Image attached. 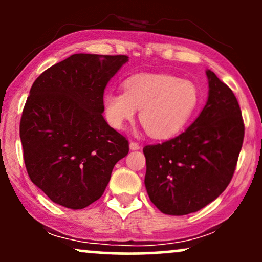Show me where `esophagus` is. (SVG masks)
Instances as JSON below:
<instances>
[{
  "mask_svg": "<svg viewBox=\"0 0 262 262\" xmlns=\"http://www.w3.org/2000/svg\"><path fill=\"white\" fill-rule=\"evenodd\" d=\"M129 148H130V150H139L140 145H139V143H137V141L132 140L130 143H129Z\"/></svg>",
  "mask_w": 262,
  "mask_h": 262,
  "instance_id": "obj_1",
  "label": "esophagus"
}]
</instances>
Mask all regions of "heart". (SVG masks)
<instances>
[{"mask_svg":"<svg viewBox=\"0 0 262 262\" xmlns=\"http://www.w3.org/2000/svg\"><path fill=\"white\" fill-rule=\"evenodd\" d=\"M123 89L124 92L104 93L103 112L108 124L123 129L140 110L141 124L156 138H166L181 130L200 104L197 86L172 75H134L124 81Z\"/></svg>","mask_w":262,"mask_h":262,"instance_id":"b5f03b06","label":"heart"}]
</instances>
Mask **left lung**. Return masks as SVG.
<instances>
[{
  "label": "left lung",
  "mask_w": 262,
  "mask_h": 262,
  "mask_svg": "<svg viewBox=\"0 0 262 262\" xmlns=\"http://www.w3.org/2000/svg\"><path fill=\"white\" fill-rule=\"evenodd\" d=\"M208 100L189 127L172 139L144 146L145 187L156 208L185 215L202 209L229 185L244 140L236 97L213 71Z\"/></svg>",
  "instance_id": "8db88e82"
}]
</instances>
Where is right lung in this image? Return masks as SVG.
Wrapping results in <instances>:
<instances>
[{
	"mask_svg": "<svg viewBox=\"0 0 262 262\" xmlns=\"http://www.w3.org/2000/svg\"><path fill=\"white\" fill-rule=\"evenodd\" d=\"M127 55L74 54L33 83L19 135L27 172L54 203L82 209L97 201L129 151L107 124L103 93Z\"/></svg>",
	"mask_w": 262,
	"mask_h": 262,
	"instance_id": "1",
	"label": "right lung"
}]
</instances>
